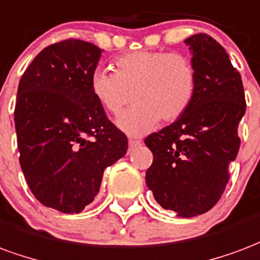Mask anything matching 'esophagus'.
Segmentation results:
<instances>
[{"mask_svg":"<svg viewBox=\"0 0 260 260\" xmlns=\"http://www.w3.org/2000/svg\"><path fill=\"white\" fill-rule=\"evenodd\" d=\"M128 143H129V149H135L138 146H140V140H136V139H129L128 140Z\"/></svg>","mask_w":260,"mask_h":260,"instance_id":"34e87169","label":"esophagus"}]
</instances>
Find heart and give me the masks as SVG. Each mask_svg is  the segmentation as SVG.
Instances as JSON below:
<instances>
[{
  "label": "heart",
  "instance_id": "heart-1",
  "mask_svg": "<svg viewBox=\"0 0 260 260\" xmlns=\"http://www.w3.org/2000/svg\"><path fill=\"white\" fill-rule=\"evenodd\" d=\"M115 73L96 69L91 92L106 113L118 115L117 125L129 135H143L158 124L172 122L187 111L197 89V73L189 57L162 51H138L118 57Z\"/></svg>",
  "mask_w": 260,
  "mask_h": 260
}]
</instances>
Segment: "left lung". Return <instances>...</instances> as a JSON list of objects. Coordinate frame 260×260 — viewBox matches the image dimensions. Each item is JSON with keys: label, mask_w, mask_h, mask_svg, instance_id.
Returning <instances> with one entry per match:
<instances>
[{"label": "left lung", "mask_w": 260, "mask_h": 260, "mask_svg": "<svg viewBox=\"0 0 260 260\" xmlns=\"http://www.w3.org/2000/svg\"><path fill=\"white\" fill-rule=\"evenodd\" d=\"M184 44L197 73L196 95L180 118L145 139L153 153L146 183L162 208L193 218L222 197L247 105L241 76L219 42L200 32Z\"/></svg>", "instance_id": "1"}]
</instances>
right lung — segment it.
Segmentation results:
<instances>
[{"mask_svg": "<svg viewBox=\"0 0 260 260\" xmlns=\"http://www.w3.org/2000/svg\"><path fill=\"white\" fill-rule=\"evenodd\" d=\"M102 56L95 44L66 40L44 48L17 88L19 161L34 197L48 208L78 213L101 189L103 172L122 158L128 139L91 92Z\"/></svg>", "mask_w": 260, "mask_h": 260, "instance_id": "obj_1", "label": "right lung"}]
</instances>
